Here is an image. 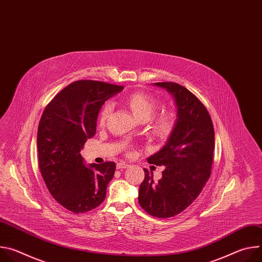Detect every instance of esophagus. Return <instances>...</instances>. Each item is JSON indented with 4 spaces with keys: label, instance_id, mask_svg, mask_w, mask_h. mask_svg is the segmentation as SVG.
<instances>
[{
    "label": "esophagus",
    "instance_id": "obj_1",
    "mask_svg": "<svg viewBox=\"0 0 262 262\" xmlns=\"http://www.w3.org/2000/svg\"><path fill=\"white\" fill-rule=\"evenodd\" d=\"M128 167H129V165L126 164V163H124V162H119V163L117 164V166H116L117 169H126V168H128Z\"/></svg>",
    "mask_w": 262,
    "mask_h": 262
}]
</instances>
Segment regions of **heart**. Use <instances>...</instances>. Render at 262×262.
<instances>
[{
  "label": "heart",
  "mask_w": 262,
  "mask_h": 262,
  "mask_svg": "<svg viewBox=\"0 0 262 262\" xmlns=\"http://www.w3.org/2000/svg\"><path fill=\"white\" fill-rule=\"evenodd\" d=\"M127 105L133 112L134 116L141 120L147 121L150 119L159 107V101L152 95L145 92H135L127 97ZM112 111L111 104H105L101 110L99 123L102 125L106 121ZM173 124V115L170 112H164L156 118V128L160 134H166L170 130Z\"/></svg>",
  "instance_id": "1"
}]
</instances>
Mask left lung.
<instances>
[{
    "instance_id": "8db88e82",
    "label": "left lung",
    "mask_w": 262,
    "mask_h": 262,
    "mask_svg": "<svg viewBox=\"0 0 262 262\" xmlns=\"http://www.w3.org/2000/svg\"><path fill=\"white\" fill-rule=\"evenodd\" d=\"M173 96L176 120L164 146L147 162L164 166L163 177L144 169L139 188L141 207L157 217H171L192 204L210 176L214 130L203 103L188 89L171 82L156 83Z\"/></svg>"
}]
</instances>
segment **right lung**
<instances>
[{
	"label": "right lung",
	"instance_id": "right-lung-1",
	"mask_svg": "<svg viewBox=\"0 0 262 262\" xmlns=\"http://www.w3.org/2000/svg\"><path fill=\"white\" fill-rule=\"evenodd\" d=\"M123 87L97 81H77L47 105L37 132L38 165L51 195L63 207L82 213L97 207L116 165H86L81 149L96 133L101 105Z\"/></svg>",
	"mask_w": 262,
	"mask_h": 262
}]
</instances>
